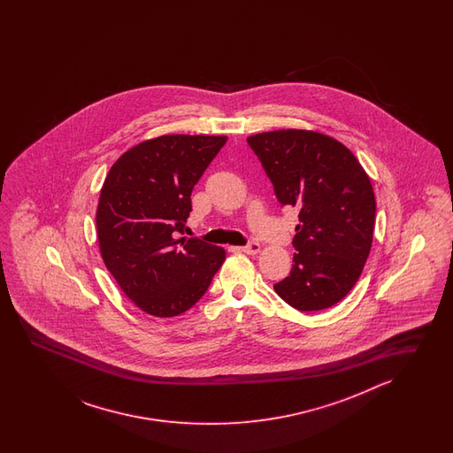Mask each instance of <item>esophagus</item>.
<instances>
[{
  "label": "esophagus",
  "mask_w": 453,
  "mask_h": 453,
  "mask_svg": "<svg viewBox=\"0 0 453 453\" xmlns=\"http://www.w3.org/2000/svg\"><path fill=\"white\" fill-rule=\"evenodd\" d=\"M241 252H244V254H250V256H254V254H257L260 250L259 242H250L248 246H241L238 248Z\"/></svg>",
  "instance_id": "esophagus-1"
}]
</instances>
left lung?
Masks as SVG:
<instances>
[{
	"mask_svg": "<svg viewBox=\"0 0 453 453\" xmlns=\"http://www.w3.org/2000/svg\"><path fill=\"white\" fill-rule=\"evenodd\" d=\"M248 144L279 203L299 211L295 264L273 289L303 312L337 304L357 285L374 238L376 197L365 168L337 139L308 129L260 133Z\"/></svg>",
	"mask_w": 453,
	"mask_h": 453,
	"instance_id": "1",
	"label": "left lung"
}]
</instances>
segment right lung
<instances>
[{
  "mask_svg": "<svg viewBox=\"0 0 453 453\" xmlns=\"http://www.w3.org/2000/svg\"><path fill=\"white\" fill-rule=\"evenodd\" d=\"M226 135L168 134L131 147L106 174L96 207L102 259L137 308L174 318L193 308L226 252L178 238L191 193Z\"/></svg>",
  "mask_w": 453,
  "mask_h": 453,
  "instance_id": "right-lung-1",
  "label": "right lung"
}]
</instances>
